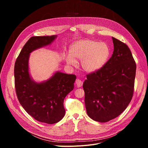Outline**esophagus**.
I'll list each match as a JSON object with an SVG mask.
<instances>
[{"instance_id": "34e87169", "label": "esophagus", "mask_w": 148, "mask_h": 148, "mask_svg": "<svg viewBox=\"0 0 148 148\" xmlns=\"http://www.w3.org/2000/svg\"><path fill=\"white\" fill-rule=\"evenodd\" d=\"M75 84H76V86H77V87H81L82 86L83 82H82V81L81 80H80V79H77L76 80Z\"/></svg>"}]
</instances>
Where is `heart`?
<instances>
[{
  "instance_id": "b5f03b06",
  "label": "heart",
  "mask_w": 148,
  "mask_h": 148,
  "mask_svg": "<svg viewBox=\"0 0 148 148\" xmlns=\"http://www.w3.org/2000/svg\"><path fill=\"white\" fill-rule=\"evenodd\" d=\"M110 54L108 45L103 42L85 39L77 41L70 47L69 54L66 56L67 64L74 66L80 60L81 69L92 73L99 70L106 63Z\"/></svg>"
}]
</instances>
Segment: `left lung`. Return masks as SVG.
Listing matches in <instances>:
<instances>
[{"label": "left lung", "mask_w": 148, "mask_h": 148, "mask_svg": "<svg viewBox=\"0 0 148 148\" xmlns=\"http://www.w3.org/2000/svg\"><path fill=\"white\" fill-rule=\"evenodd\" d=\"M112 38V57L99 70L87 75L83 84L88 115L99 122L122 113L134 93L136 63L128 46Z\"/></svg>", "instance_id": "left-lung-1"}]
</instances>
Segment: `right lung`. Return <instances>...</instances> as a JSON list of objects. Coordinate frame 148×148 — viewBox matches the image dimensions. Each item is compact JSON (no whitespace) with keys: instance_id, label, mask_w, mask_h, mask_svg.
<instances>
[{"instance_id":"obj_1","label":"right lung","mask_w":148,"mask_h":148,"mask_svg":"<svg viewBox=\"0 0 148 148\" xmlns=\"http://www.w3.org/2000/svg\"><path fill=\"white\" fill-rule=\"evenodd\" d=\"M56 37V35L32 37L21 50L14 69L20 103L36 120L49 124L57 123L64 116L63 102L74 88L76 76L57 71L46 81L35 82L29 74V60L32 51L50 45Z\"/></svg>"}]
</instances>
